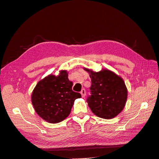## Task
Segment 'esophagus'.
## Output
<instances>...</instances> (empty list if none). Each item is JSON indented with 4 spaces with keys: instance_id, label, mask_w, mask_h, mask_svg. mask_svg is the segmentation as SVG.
<instances>
[{
    "instance_id": "1",
    "label": "esophagus",
    "mask_w": 159,
    "mask_h": 159,
    "mask_svg": "<svg viewBox=\"0 0 159 159\" xmlns=\"http://www.w3.org/2000/svg\"><path fill=\"white\" fill-rule=\"evenodd\" d=\"M81 96H82V98H85V96L86 95V91H85V89H82L81 91Z\"/></svg>"
}]
</instances>
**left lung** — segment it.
Returning a JSON list of instances; mask_svg holds the SVG:
<instances>
[{
  "label": "left lung",
  "mask_w": 159,
  "mask_h": 159,
  "mask_svg": "<svg viewBox=\"0 0 159 159\" xmlns=\"http://www.w3.org/2000/svg\"><path fill=\"white\" fill-rule=\"evenodd\" d=\"M91 79L87 102L98 117L112 119L121 113L126 103L127 89L124 81L111 71L93 72L85 68Z\"/></svg>",
  "instance_id": "1"
}]
</instances>
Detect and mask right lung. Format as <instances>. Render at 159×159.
Returning <instances> with one entry per match:
<instances>
[{
    "instance_id": "right-lung-1",
    "label": "right lung",
    "mask_w": 159,
    "mask_h": 159,
    "mask_svg": "<svg viewBox=\"0 0 159 159\" xmlns=\"http://www.w3.org/2000/svg\"><path fill=\"white\" fill-rule=\"evenodd\" d=\"M66 71L58 76L49 75L37 84L32 94V103L40 117L51 123L63 121L70 115L80 93L72 90Z\"/></svg>"
}]
</instances>
